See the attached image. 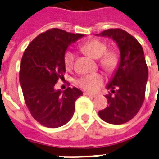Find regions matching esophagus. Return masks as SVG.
<instances>
[{
	"label": "esophagus",
	"mask_w": 159,
	"mask_h": 159,
	"mask_svg": "<svg viewBox=\"0 0 159 159\" xmlns=\"http://www.w3.org/2000/svg\"><path fill=\"white\" fill-rule=\"evenodd\" d=\"M84 95H88L89 97H92V98H95L96 97V94H93V93H90L89 92H84Z\"/></svg>",
	"instance_id": "34e87169"
}]
</instances>
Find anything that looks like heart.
<instances>
[{
  "instance_id": "1",
  "label": "heart",
  "mask_w": 159,
  "mask_h": 159,
  "mask_svg": "<svg viewBox=\"0 0 159 159\" xmlns=\"http://www.w3.org/2000/svg\"><path fill=\"white\" fill-rule=\"evenodd\" d=\"M83 52L94 59H98V64L108 72H114L120 65V56L114 50H107V43L93 39L87 41L81 47ZM75 61V54L67 50L64 55V63L67 68H71ZM103 76L100 73L84 75L76 80V85L85 91L94 93L103 83Z\"/></svg>"
}]
</instances>
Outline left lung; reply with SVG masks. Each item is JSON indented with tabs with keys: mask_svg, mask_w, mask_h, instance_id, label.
Returning a JSON list of instances; mask_svg holds the SVG:
<instances>
[{
	"mask_svg": "<svg viewBox=\"0 0 159 159\" xmlns=\"http://www.w3.org/2000/svg\"><path fill=\"white\" fill-rule=\"evenodd\" d=\"M100 35L112 38L117 43L120 62L107 86L111 90L105 95L109 105L100 110L98 116L109 124H124L138 113L145 99L148 69L144 52L141 43L123 29H108Z\"/></svg>",
	"mask_w": 159,
	"mask_h": 159,
	"instance_id": "1",
	"label": "left lung"
}]
</instances>
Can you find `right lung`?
I'll return each mask as SVG.
<instances>
[{"label":"right lung","instance_id":"add662e5","mask_svg":"<svg viewBox=\"0 0 159 159\" xmlns=\"http://www.w3.org/2000/svg\"><path fill=\"white\" fill-rule=\"evenodd\" d=\"M84 35L51 29L38 35L26 48L21 61L19 81L31 116L43 126L60 127L75 111V102L83 92L73 87L55 90L64 78V55L68 46Z\"/></svg>","mask_w":159,"mask_h":159}]
</instances>
